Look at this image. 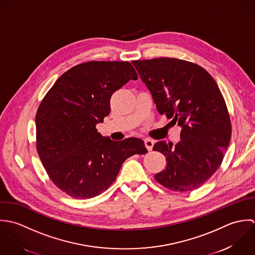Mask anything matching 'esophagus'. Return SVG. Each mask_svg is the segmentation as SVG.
<instances>
[{"label":"esophagus","instance_id":"1","mask_svg":"<svg viewBox=\"0 0 255 255\" xmlns=\"http://www.w3.org/2000/svg\"><path fill=\"white\" fill-rule=\"evenodd\" d=\"M145 146L148 151H152L153 146V141L151 139H145Z\"/></svg>","mask_w":255,"mask_h":255}]
</instances>
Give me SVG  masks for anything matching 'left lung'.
<instances>
[{
    "instance_id": "8db88e82",
    "label": "left lung",
    "mask_w": 255,
    "mask_h": 255,
    "mask_svg": "<svg viewBox=\"0 0 255 255\" xmlns=\"http://www.w3.org/2000/svg\"><path fill=\"white\" fill-rule=\"evenodd\" d=\"M160 114L181 127L180 140H164L153 151L167 164L154 178L169 190L188 192L202 186L222 163L232 126L226 102L211 75L191 62L175 58L133 61Z\"/></svg>"
}]
</instances>
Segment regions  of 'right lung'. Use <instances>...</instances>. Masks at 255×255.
<instances>
[{"label":"right lung","mask_w":255,"mask_h":255,"mask_svg":"<svg viewBox=\"0 0 255 255\" xmlns=\"http://www.w3.org/2000/svg\"><path fill=\"white\" fill-rule=\"evenodd\" d=\"M138 79L129 62L91 61L65 72L36 112V147L54 184L68 195L88 199L106 190L122 163L144 154V141H112L96 129L110 112V98Z\"/></svg>","instance_id":"obj_1"}]
</instances>
